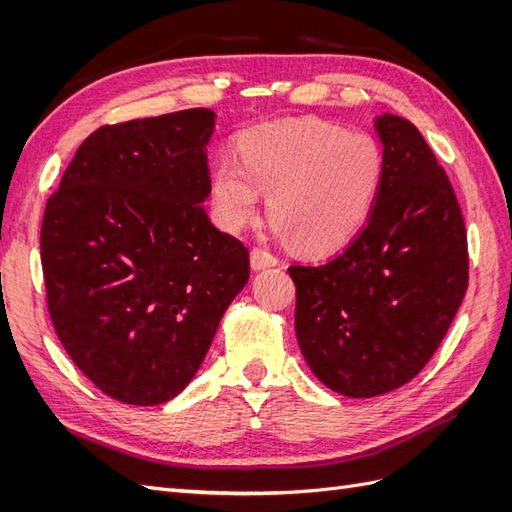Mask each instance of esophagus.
<instances>
[{
    "instance_id": "esophagus-1",
    "label": "esophagus",
    "mask_w": 512,
    "mask_h": 512,
    "mask_svg": "<svg viewBox=\"0 0 512 512\" xmlns=\"http://www.w3.org/2000/svg\"><path fill=\"white\" fill-rule=\"evenodd\" d=\"M250 265L254 271H262V269H269L277 265V258L273 254H269L267 250H262V247H254L252 254H250Z\"/></svg>"
}]
</instances>
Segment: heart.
<instances>
[{"mask_svg": "<svg viewBox=\"0 0 512 512\" xmlns=\"http://www.w3.org/2000/svg\"><path fill=\"white\" fill-rule=\"evenodd\" d=\"M384 170V151L371 134L318 119L271 123L239 138V162L213 164L215 220L239 230L265 192L277 235L303 254H329L367 224Z\"/></svg>", "mask_w": 512, "mask_h": 512, "instance_id": "obj_1", "label": "heart"}]
</instances>
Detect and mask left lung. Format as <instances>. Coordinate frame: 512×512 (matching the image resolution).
I'll list each match as a JSON object with an SVG mask.
<instances>
[{
  "mask_svg": "<svg viewBox=\"0 0 512 512\" xmlns=\"http://www.w3.org/2000/svg\"><path fill=\"white\" fill-rule=\"evenodd\" d=\"M374 128L386 170L367 224L333 260L288 269L307 367L356 399L410 382L468 288L466 226L451 181L408 119L384 113Z\"/></svg>",
  "mask_w": 512,
  "mask_h": 512,
  "instance_id": "1",
  "label": "left lung"
}]
</instances>
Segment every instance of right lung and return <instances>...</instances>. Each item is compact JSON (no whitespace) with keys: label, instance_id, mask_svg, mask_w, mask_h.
Listing matches in <instances>:
<instances>
[{"label":"right lung","instance_id":"add662e5","mask_svg":"<svg viewBox=\"0 0 512 512\" xmlns=\"http://www.w3.org/2000/svg\"><path fill=\"white\" fill-rule=\"evenodd\" d=\"M215 113L96 130L44 209L40 256L61 346L102 393L158 406L192 382L250 254L203 207Z\"/></svg>","mask_w":512,"mask_h":512}]
</instances>
